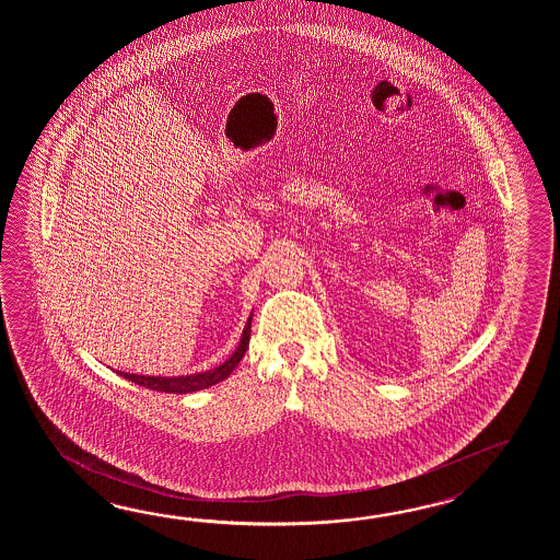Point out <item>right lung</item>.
Listing matches in <instances>:
<instances>
[{
    "instance_id": "right-lung-1",
    "label": "right lung",
    "mask_w": 560,
    "mask_h": 560,
    "mask_svg": "<svg viewBox=\"0 0 560 560\" xmlns=\"http://www.w3.org/2000/svg\"><path fill=\"white\" fill-rule=\"evenodd\" d=\"M250 328H252V314L246 326H244V332L240 338V345L232 357L228 358L226 362H222L220 366H215L212 370H203L198 374H186V376H142V374H130V372H118L119 376H124L126 381L136 382L143 388H150V390H158V393L167 394H190L203 390V388H210L218 382L226 381L228 376L234 372V369L238 366L240 360L246 354L248 345H250Z\"/></svg>"
}]
</instances>
